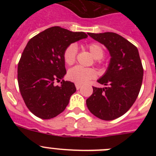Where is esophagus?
Listing matches in <instances>:
<instances>
[{
  "label": "esophagus",
  "instance_id": "34e87169",
  "mask_svg": "<svg viewBox=\"0 0 156 156\" xmlns=\"http://www.w3.org/2000/svg\"><path fill=\"white\" fill-rule=\"evenodd\" d=\"M75 86H76V88L77 90H79L80 88H81V87H82V85H81L80 83H76Z\"/></svg>",
  "mask_w": 156,
  "mask_h": 156
}]
</instances>
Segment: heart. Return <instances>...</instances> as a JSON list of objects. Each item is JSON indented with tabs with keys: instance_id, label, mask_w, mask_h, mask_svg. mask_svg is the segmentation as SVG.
<instances>
[{
	"instance_id": "b5f03b06",
	"label": "heart",
	"mask_w": 156,
	"mask_h": 156,
	"mask_svg": "<svg viewBox=\"0 0 156 156\" xmlns=\"http://www.w3.org/2000/svg\"><path fill=\"white\" fill-rule=\"evenodd\" d=\"M88 50L95 59L102 58L104 56V48L98 43H91L87 46ZM77 54V46L76 44H71L65 49L63 58L67 65L73 64L76 61ZM96 76V72L92 68H83L80 66H75L70 69L67 74L69 80L76 83H86L90 80Z\"/></svg>"
}]
</instances>
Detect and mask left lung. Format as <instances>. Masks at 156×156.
Instances as JSON below:
<instances>
[{
  "label": "left lung",
  "instance_id": "left-lung-1",
  "mask_svg": "<svg viewBox=\"0 0 156 156\" xmlns=\"http://www.w3.org/2000/svg\"><path fill=\"white\" fill-rule=\"evenodd\" d=\"M88 35L108 49L111 58L105 74L97 80L105 87H93L87 106L99 119L112 120L126 113L138 96L144 74L139 52L133 44L115 33Z\"/></svg>",
  "mask_w": 156,
  "mask_h": 156
}]
</instances>
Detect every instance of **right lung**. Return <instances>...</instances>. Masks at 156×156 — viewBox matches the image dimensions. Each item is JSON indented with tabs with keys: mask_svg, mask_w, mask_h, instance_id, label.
<instances>
[{
	"mask_svg": "<svg viewBox=\"0 0 156 156\" xmlns=\"http://www.w3.org/2000/svg\"><path fill=\"white\" fill-rule=\"evenodd\" d=\"M87 37L83 32H72L54 27L29 41L18 65V83L22 97L32 113L49 119L62 113L68 105L75 84L63 80L66 74L64 51L69 44Z\"/></svg>",
	"mask_w": 156,
	"mask_h": 156,
	"instance_id": "1",
	"label": "right lung"
}]
</instances>
